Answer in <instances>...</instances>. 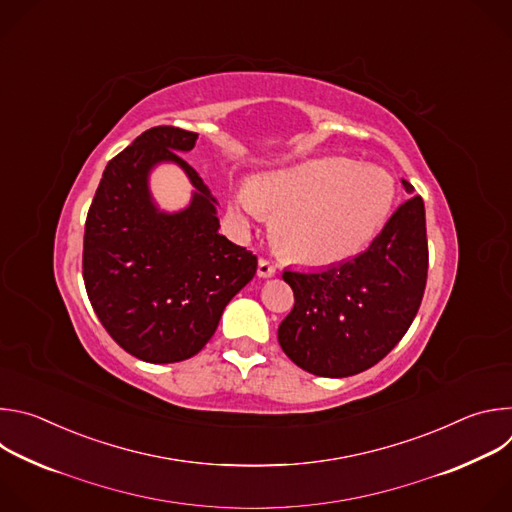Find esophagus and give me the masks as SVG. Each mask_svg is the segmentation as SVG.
<instances>
[{"instance_id": "34e87169", "label": "esophagus", "mask_w": 512, "mask_h": 512, "mask_svg": "<svg viewBox=\"0 0 512 512\" xmlns=\"http://www.w3.org/2000/svg\"><path fill=\"white\" fill-rule=\"evenodd\" d=\"M257 275L259 277H273L275 275V265L271 261H267V259H259Z\"/></svg>"}]
</instances>
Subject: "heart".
<instances>
[{"instance_id":"b5f03b06","label":"heart","mask_w":512,"mask_h":512,"mask_svg":"<svg viewBox=\"0 0 512 512\" xmlns=\"http://www.w3.org/2000/svg\"><path fill=\"white\" fill-rule=\"evenodd\" d=\"M395 200L393 178L373 166L330 156L263 174L241 186L231 212L241 225L273 214L283 255L308 265L346 259L385 225Z\"/></svg>"}]
</instances>
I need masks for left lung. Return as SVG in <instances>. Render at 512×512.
Returning <instances> with one entry per match:
<instances>
[{
	"mask_svg": "<svg viewBox=\"0 0 512 512\" xmlns=\"http://www.w3.org/2000/svg\"><path fill=\"white\" fill-rule=\"evenodd\" d=\"M427 261L425 208L421 196H411L354 259L312 273L283 271L296 300L277 330L283 352L318 377L371 369L409 330L425 291Z\"/></svg>",
	"mask_w": 512,
	"mask_h": 512,
	"instance_id": "obj_1",
	"label": "left lung"
}]
</instances>
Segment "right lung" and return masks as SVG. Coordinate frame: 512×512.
Instances as JSON below:
<instances>
[{"label": "right lung", "instance_id": "right-lung-1", "mask_svg": "<svg viewBox=\"0 0 512 512\" xmlns=\"http://www.w3.org/2000/svg\"><path fill=\"white\" fill-rule=\"evenodd\" d=\"M196 139L172 125L135 137L107 164L85 223L91 306L125 352L154 364L198 354L257 271L251 251L218 233L216 200L178 154ZM162 161L180 165L195 186L180 213H162L151 200L147 178Z\"/></svg>", "mask_w": 512, "mask_h": 512}]
</instances>
